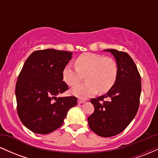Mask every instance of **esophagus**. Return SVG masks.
I'll use <instances>...</instances> for the list:
<instances>
[{"mask_svg":"<svg viewBox=\"0 0 158 158\" xmlns=\"http://www.w3.org/2000/svg\"><path fill=\"white\" fill-rule=\"evenodd\" d=\"M85 102V99H80V98H79V99H78V103H79V104H81V103H83Z\"/></svg>","mask_w":158,"mask_h":158,"instance_id":"1","label":"esophagus"}]
</instances>
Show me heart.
I'll use <instances>...</instances> for the list:
<instances>
[{"instance_id":"1","label":"heart","mask_w":158,"mask_h":158,"mask_svg":"<svg viewBox=\"0 0 158 158\" xmlns=\"http://www.w3.org/2000/svg\"><path fill=\"white\" fill-rule=\"evenodd\" d=\"M77 68L66 65L63 69L62 79L69 86H75L83 76H86L85 84L77 85L71 90L76 97L85 99L99 93H106L114 85L118 76V65L113 58L101 54L85 52L76 59Z\"/></svg>"}]
</instances>
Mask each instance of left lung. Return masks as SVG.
Listing matches in <instances>:
<instances>
[{
    "label": "left lung",
    "mask_w": 158,
    "mask_h": 158,
    "mask_svg": "<svg viewBox=\"0 0 158 158\" xmlns=\"http://www.w3.org/2000/svg\"><path fill=\"white\" fill-rule=\"evenodd\" d=\"M111 52L118 65L115 84L106 94L90 99L94 112L88 118L94 133L103 137L121 133L135 118L139 108L141 94V77L131 56L114 49L104 50ZM105 98L109 100L105 101Z\"/></svg>",
    "instance_id": "1"
}]
</instances>
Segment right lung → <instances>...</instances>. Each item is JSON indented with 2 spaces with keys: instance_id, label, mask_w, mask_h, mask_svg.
Masks as SVG:
<instances>
[{
  "instance_id": "1",
  "label": "right lung",
  "mask_w": 158,
  "mask_h": 158,
  "mask_svg": "<svg viewBox=\"0 0 158 158\" xmlns=\"http://www.w3.org/2000/svg\"><path fill=\"white\" fill-rule=\"evenodd\" d=\"M72 55L54 49L36 50L23 64L15 86L17 111L23 124L34 133L55 131L77 106V97H56L68 90L62 71Z\"/></svg>"
}]
</instances>
